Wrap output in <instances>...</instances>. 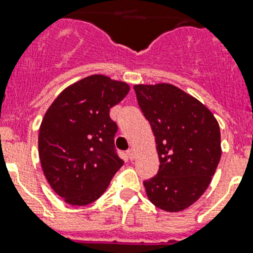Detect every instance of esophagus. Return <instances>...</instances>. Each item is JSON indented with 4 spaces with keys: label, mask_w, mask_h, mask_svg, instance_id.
<instances>
[{
    "label": "esophagus",
    "mask_w": 253,
    "mask_h": 253,
    "mask_svg": "<svg viewBox=\"0 0 253 253\" xmlns=\"http://www.w3.org/2000/svg\"><path fill=\"white\" fill-rule=\"evenodd\" d=\"M127 157H128V160H131V161H132L133 159H135V151H133L132 148H130V149H128V151H127Z\"/></svg>",
    "instance_id": "34e87169"
}]
</instances>
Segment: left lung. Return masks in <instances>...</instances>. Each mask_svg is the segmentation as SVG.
<instances>
[{"mask_svg":"<svg viewBox=\"0 0 253 253\" xmlns=\"http://www.w3.org/2000/svg\"><path fill=\"white\" fill-rule=\"evenodd\" d=\"M155 135L160 169L145 180L148 199L166 212L188 208L212 182L221 159L218 122L204 104L169 83L135 84Z\"/></svg>","mask_w":253,"mask_h":253,"instance_id":"obj_1","label":"left lung"}]
</instances>
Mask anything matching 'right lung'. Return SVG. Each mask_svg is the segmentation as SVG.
I'll return each instance as SVG.
<instances>
[{"label": "right lung", "instance_id": "add662e5", "mask_svg": "<svg viewBox=\"0 0 253 253\" xmlns=\"http://www.w3.org/2000/svg\"><path fill=\"white\" fill-rule=\"evenodd\" d=\"M130 92L126 82L94 74L70 84L49 106L39 130V157L55 194L88 205L123 165L114 149L118 130L109 110Z\"/></svg>", "mask_w": 253, "mask_h": 253}]
</instances>
